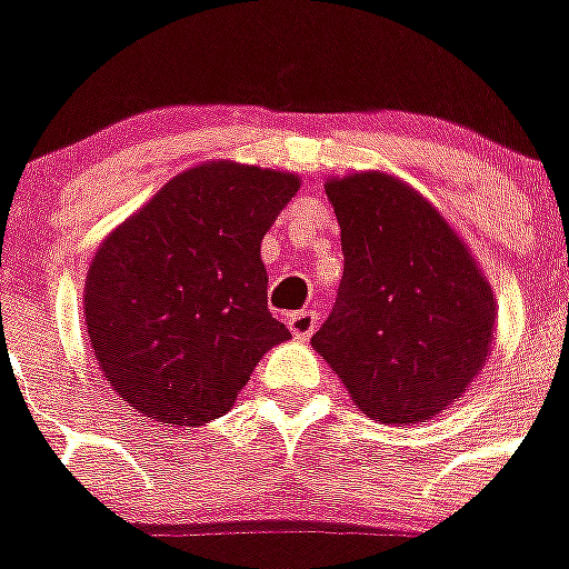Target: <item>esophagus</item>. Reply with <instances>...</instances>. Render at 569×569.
I'll return each instance as SVG.
<instances>
[{
  "label": "esophagus",
  "instance_id": "1",
  "mask_svg": "<svg viewBox=\"0 0 569 569\" xmlns=\"http://www.w3.org/2000/svg\"><path fill=\"white\" fill-rule=\"evenodd\" d=\"M286 326H289V331L297 337V340H309V337L317 331V311L311 309L295 311V315L286 317Z\"/></svg>",
  "mask_w": 569,
  "mask_h": 569
}]
</instances>
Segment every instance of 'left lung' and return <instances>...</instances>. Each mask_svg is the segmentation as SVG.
Listing matches in <instances>:
<instances>
[{"mask_svg": "<svg viewBox=\"0 0 569 569\" xmlns=\"http://www.w3.org/2000/svg\"><path fill=\"white\" fill-rule=\"evenodd\" d=\"M342 280L311 337L362 413L417 425L457 402L488 360L496 300L442 214L388 172L329 178Z\"/></svg>", "mask_w": 569, "mask_h": 569, "instance_id": "obj_1", "label": "left lung"}]
</instances>
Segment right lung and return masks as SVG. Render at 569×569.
I'll return each instance as SVG.
<instances>
[{
    "instance_id": "add662e5",
    "label": "right lung",
    "mask_w": 569,
    "mask_h": 569,
    "mask_svg": "<svg viewBox=\"0 0 569 569\" xmlns=\"http://www.w3.org/2000/svg\"><path fill=\"white\" fill-rule=\"evenodd\" d=\"M300 178L209 161L112 229L84 280L87 337L112 391L161 425L232 408L260 357L289 340L266 303L260 240Z\"/></svg>"
}]
</instances>
